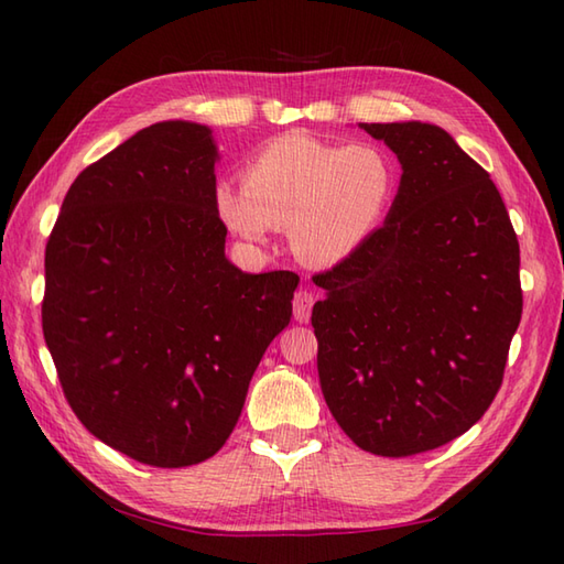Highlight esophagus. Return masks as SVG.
Instances as JSON below:
<instances>
[{
  "label": "esophagus",
  "instance_id": "1",
  "mask_svg": "<svg viewBox=\"0 0 564 564\" xmlns=\"http://www.w3.org/2000/svg\"><path fill=\"white\" fill-rule=\"evenodd\" d=\"M315 297L310 291H297L293 297V315L297 322H307L310 319V310H313Z\"/></svg>",
  "mask_w": 564,
  "mask_h": 564
}]
</instances>
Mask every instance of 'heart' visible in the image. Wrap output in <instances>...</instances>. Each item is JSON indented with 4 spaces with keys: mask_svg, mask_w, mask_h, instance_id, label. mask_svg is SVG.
I'll return each mask as SVG.
<instances>
[{
    "mask_svg": "<svg viewBox=\"0 0 564 564\" xmlns=\"http://www.w3.org/2000/svg\"><path fill=\"white\" fill-rule=\"evenodd\" d=\"M398 184V162L373 142L337 145L289 133L249 160L242 184L215 186L213 206L227 230L251 245L267 242L273 227H289L293 254L329 269L380 230Z\"/></svg>",
    "mask_w": 564,
    "mask_h": 564,
    "instance_id": "b5f03b06",
    "label": "heart"
}]
</instances>
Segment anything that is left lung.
I'll list each match as a JSON object with an SVG mask.
<instances>
[{
  "label": "left lung",
  "mask_w": 564,
  "mask_h": 564,
  "mask_svg": "<svg viewBox=\"0 0 564 564\" xmlns=\"http://www.w3.org/2000/svg\"><path fill=\"white\" fill-rule=\"evenodd\" d=\"M402 166L380 230L315 275L317 373L358 448L404 458L465 434L521 322L519 239L492 178L446 130L358 123Z\"/></svg>",
  "instance_id": "obj_1"
}]
</instances>
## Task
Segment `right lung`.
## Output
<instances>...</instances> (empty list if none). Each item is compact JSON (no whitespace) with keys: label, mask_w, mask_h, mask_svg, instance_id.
<instances>
[{"label":"right lung","mask_w":564,"mask_h":564,"mask_svg":"<svg viewBox=\"0 0 564 564\" xmlns=\"http://www.w3.org/2000/svg\"><path fill=\"white\" fill-rule=\"evenodd\" d=\"M218 160L208 126L138 130L75 178L45 247L43 337L72 412L154 467L223 448L301 281L225 257Z\"/></svg>","instance_id":"obj_1"}]
</instances>
